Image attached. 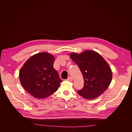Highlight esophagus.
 Returning a JSON list of instances; mask_svg holds the SVG:
<instances>
[{
	"label": "esophagus",
	"instance_id": "34e87169",
	"mask_svg": "<svg viewBox=\"0 0 132 132\" xmlns=\"http://www.w3.org/2000/svg\"><path fill=\"white\" fill-rule=\"evenodd\" d=\"M67 81H72V78H71V77H69L68 78V79H67Z\"/></svg>",
	"mask_w": 132,
	"mask_h": 132
}]
</instances>
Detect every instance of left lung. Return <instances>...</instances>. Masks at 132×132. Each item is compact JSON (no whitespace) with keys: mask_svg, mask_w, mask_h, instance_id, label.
I'll use <instances>...</instances> for the list:
<instances>
[{"mask_svg":"<svg viewBox=\"0 0 132 132\" xmlns=\"http://www.w3.org/2000/svg\"><path fill=\"white\" fill-rule=\"evenodd\" d=\"M70 57L79 67L82 74L84 86L78 93L85 99L93 100L102 94L109 86L112 73L109 64L98 53L86 50Z\"/></svg>","mask_w":132,"mask_h":132,"instance_id":"obj_1","label":"left lung"}]
</instances>
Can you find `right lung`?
I'll list each match as a JSON object with an SVG mask.
<instances>
[{"mask_svg": "<svg viewBox=\"0 0 132 132\" xmlns=\"http://www.w3.org/2000/svg\"><path fill=\"white\" fill-rule=\"evenodd\" d=\"M55 58L48 52L35 54L28 59L19 71L22 86L34 97L43 99L54 93L62 81L53 67Z\"/></svg>", "mask_w": 132, "mask_h": 132, "instance_id": "right-lung-1", "label": "right lung"}]
</instances>
